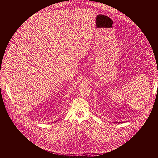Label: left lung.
I'll list each match as a JSON object with an SVG mask.
<instances>
[{
    "label": "left lung",
    "instance_id": "left-lung-1",
    "mask_svg": "<svg viewBox=\"0 0 158 158\" xmlns=\"http://www.w3.org/2000/svg\"><path fill=\"white\" fill-rule=\"evenodd\" d=\"M115 123H122V122H115Z\"/></svg>",
    "mask_w": 158,
    "mask_h": 158
}]
</instances>
